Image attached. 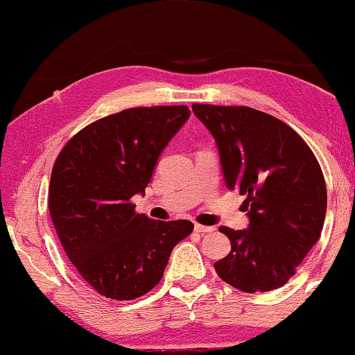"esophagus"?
<instances>
[{"mask_svg":"<svg viewBox=\"0 0 355 355\" xmlns=\"http://www.w3.org/2000/svg\"><path fill=\"white\" fill-rule=\"evenodd\" d=\"M196 231L198 234H207V232H214V227L212 226H205V225H200V223H196Z\"/></svg>","mask_w":355,"mask_h":355,"instance_id":"1","label":"esophagus"}]
</instances>
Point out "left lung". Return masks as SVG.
<instances>
[{
  "instance_id": "left-lung-1",
  "label": "left lung",
  "mask_w": 355,
  "mask_h": 355,
  "mask_svg": "<svg viewBox=\"0 0 355 355\" xmlns=\"http://www.w3.org/2000/svg\"><path fill=\"white\" fill-rule=\"evenodd\" d=\"M220 150L226 186L237 189L249 227L220 226L231 252L214 263L223 282L243 293H268L289 282L320 237L326 183L306 141L279 118L246 106L193 103Z\"/></svg>"
}]
</instances>
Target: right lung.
<instances>
[{
  "instance_id": "add662e5",
  "label": "right lung",
  "mask_w": 355,
  "mask_h": 355,
  "mask_svg": "<svg viewBox=\"0 0 355 355\" xmlns=\"http://www.w3.org/2000/svg\"><path fill=\"white\" fill-rule=\"evenodd\" d=\"M187 106L130 107L75 134L55 159L49 212L67 259L95 293L134 300L159 283L189 220L137 214L157 159L183 126Z\"/></svg>"
}]
</instances>
